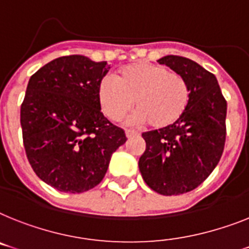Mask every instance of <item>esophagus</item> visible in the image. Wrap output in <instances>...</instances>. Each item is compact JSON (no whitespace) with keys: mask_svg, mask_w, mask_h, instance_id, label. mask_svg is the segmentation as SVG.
Masks as SVG:
<instances>
[{"mask_svg":"<svg viewBox=\"0 0 249 249\" xmlns=\"http://www.w3.org/2000/svg\"><path fill=\"white\" fill-rule=\"evenodd\" d=\"M139 133L136 132V131H133V129H127L126 131V137L127 139H131V137H135L137 136Z\"/></svg>","mask_w":249,"mask_h":249,"instance_id":"obj_1","label":"esophagus"}]
</instances>
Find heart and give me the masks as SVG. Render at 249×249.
<instances>
[{"mask_svg":"<svg viewBox=\"0 0 249 249\" xmlns=\"http://www.w3.org/2000/svg\"><path fill=\"white\" fill-rule=\"evenodd\" d=\"M98 99L108 118L118 121L132 109L136 120L155 129L166 128L182 118L188 106L190 90L178 72L159 63L140 62L126 66L98 86Z\"/></svg>","mask_w":249,"mask_h":249,"instance_id":"b5f03b06","label":"heart"}]
</instances>
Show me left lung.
Listing matches in <instances>:
<instances>
[{"mask_svg":"<svg viewBox=\"0 0 249 249\" xmlns=\"http://www.w3.org/2000/svg\"><path fill=\"white\" fill-rule=\"evenodd\" d=\"M158 62L183 76L190 100L178 122L142 133L146 150L139 168L151 190L177 196L197 188L219 163L227 136V100L215 75L192 59L165 55Z\"/></svg>","mask_w":249,"mask_h":249,"instance_id":"1","label":"left lung"}]
</instances>
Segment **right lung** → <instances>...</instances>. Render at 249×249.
Instances as JSON below:
<instances>
[{
    "label": "right lung",
    "mask_w": 249,
    "mask_h": 249,
    "mask_svg": "<svg viewBox=\"0 0 249 249\" xmlns=\"http://www.w3.org/2000/svg\"><path fill=\"white\" fill-rule=\"evenodd\" d=\"M107 62L59 57L30 77L20 110L26 157L36 176L61 192L81 194L102 182L124 131L103 116L98 86Z\"/></svg>",
    "instance_id": "right-lung-1"
}]
</instances>
